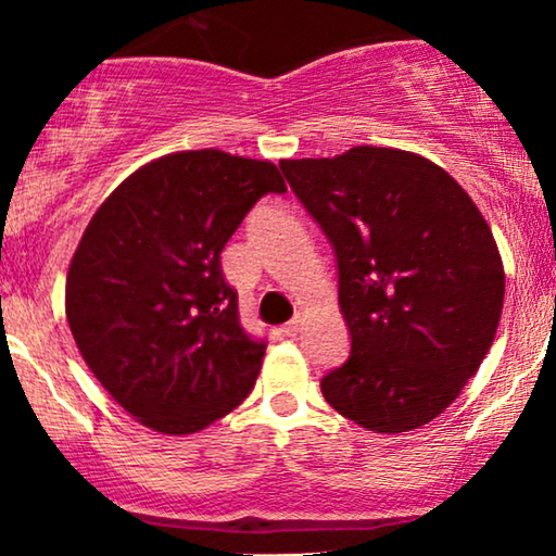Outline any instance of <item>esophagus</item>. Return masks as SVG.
Wrapping results in <instances>:
<instances>
[{
    "instance_id": "esophagus-1",
    "label": "esophagus",
    "mask_w": 556,
    "mask_h": 556,
    "mask_svg": "<svg viewBox=\"0 0 556 556\" xmlns=\"http://www.w3.org/2000/svg\"><path fill=\"white\" fill-rule=\"evenodd\" d=\"M299 331H301V321H299V318H293V321H288V324L280 326V333H283V337H288V339L299 337Z\"/></svg>"
}]
</instances>
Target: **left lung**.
Here are the masks:
<instances>
[{
	"label": "left lung",
	"instance_id": "obj_1",
	"mask_svg": "<svg viewBox=\"0 0 556 556\" xmlns=\"http://www.w3.org/2000/svg\"><path fill=\"white\" fill-rule=\"evenodd\" d=\"M337 253L352 354L321 379L339 415L375 432L422 428L481 367L504 308V263L466 189L430 159L354 147L283 159Z\"/></svg>",
	"mask_w": 556,
	"mask_h": 556
}]
</instances>
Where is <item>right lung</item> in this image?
Here are the masks:
<instances>
[{
  "mask_svg": "<svg viewBox=\"0 0 556 556\" xmlns=\"http://www.w3.org/2000/svg\"><path fill=\"white\" fill-rule=\"evenodd\" d=\"M276 164L219 149L177 151L121 181L83 232L65 314L88 369L147 428L189 435L253 390L265 341L240 326L219 253Z\"/></svg>",
  "mask_w": 556,
  "mask_h": 556,
  "instance_id": "right-lung-1",
  "label": "right lung"
}]
</instances>
